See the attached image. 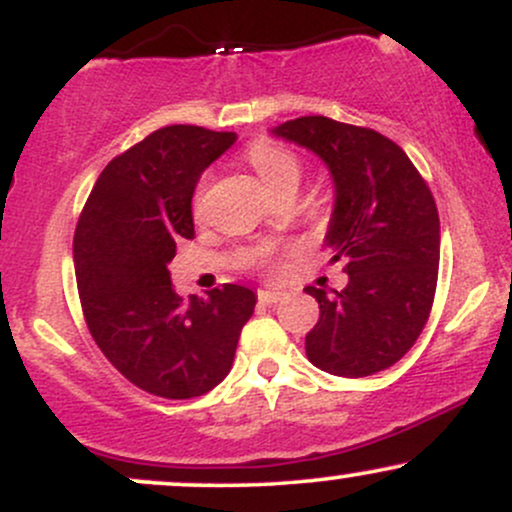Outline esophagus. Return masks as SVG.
<instances>
[{"mask_svg":"<svg viewBox=\"0 0 512 512\" xmlns=\"http://www.w3.org/2000/svg\"><path fill=\"white\" fill-rule=\"evenodd\" d=\"M257 298H260L262 303H281V301H286V293L284 291H274V289H262V291H257Z\"/></svg>","mask_w":512,"mask_h":512,"instance_id":"obj_1","label":"esophagus"}]
</instances>
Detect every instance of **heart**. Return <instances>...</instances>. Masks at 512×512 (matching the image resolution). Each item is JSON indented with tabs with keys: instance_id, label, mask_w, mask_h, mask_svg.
Segmentation results:
<instances>
[{
	"instance_id": "obj_1",
	"label": "heart",
	"mask_w": 512,
	"mask_h": 512,
	"mask_svg": "<svg viewBox=\"0 0 512 512\" xmlns=\"http://www.w3.org/2000/svg\"><path fill=\"white\" fill-rule=\"evenodd\" d=\"M245 161H248L252 170L260 175L264 185L272 190V195L286 190V187H298V182H301V175H303L301 158L293 154L289 146L276 142V139L260 137L255 139V142H250L248 149H245ZM207 185H209V178H202V182H199L197 187L195 209H199V204H202Z\"/></svg>"
}]
</instances>
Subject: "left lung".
<instances>
[{"mask_svg":"<svg viewBox=\"0 0 512 512\" xmlns=\"http://www.w3.org/2000/svg\"><path fill=\"white\" fill-rule=\"evenodd\" d=\"M274 134L330 168L337 197L325 240L349 274L344 291L305 289L320 305L305 337L308 361L339 378L395 366L419 339L436 296V199L409 156L375 129L308 115Z\"/></svg>","mask_w":512,"mask_h":512,"instance_id":"8db88e82","label":"left lung"}]
</instances>
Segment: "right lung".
Here are the masks:
<instances>
[{
    "label": "right lung",
    "mask_w": 512,
    "mask_h": 512,
    "mask_svg": "<svg viewBox=\"0 0 512 512\" xmlns=\"http://www.w3.org/2000/svg\"><path fill=\"white\" fill-rule=\"evenodd\" d=\"M233 132L170 125L98 175L74 231L81 310L93 342L139 390L192 399L228 375L255 293L238 284L182 301L170 284L175 243L195 238L192 195Z\"/></svg>",
    "instance_id": "1"
}]
</instances>
